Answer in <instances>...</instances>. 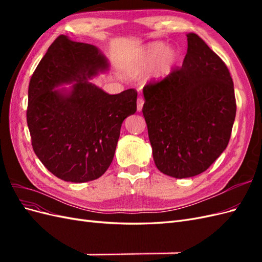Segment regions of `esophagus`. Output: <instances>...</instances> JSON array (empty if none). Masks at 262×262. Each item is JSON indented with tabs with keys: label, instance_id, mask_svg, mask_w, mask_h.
I'll return each mask as SVG.
<instances>
[{
	"label": "esophagus",
	"instance_id": "1",
	"mask_svg": "<svg viewBox=\"0 0 262 262\" xmlns=\"http://www.w3.org/2000/svg\"><path fill=\"white\" fill-rule=\"evenodd\" d=\"M143 105H144V99L142 97H139L138 100H137V109L138 112H141L142 108H143Z\"/></svg>",
	"mask_w": 262,
	"mask_h": 262
}]
</instances>
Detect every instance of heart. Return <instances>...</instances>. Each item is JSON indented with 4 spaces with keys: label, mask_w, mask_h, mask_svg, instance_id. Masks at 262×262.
Here are the masks:
<instances>
[{
    "label": "heart",
    "mask_w": 262,
    "mask_h": 262,
    "mask_svg": "<svg viewBox=\"0 0 262 262\" xmlns=\"http://www.w3.org/2000/svg\"><path fill=\"white\" fill-rule=\"evenodd\" d=\"M176 61L177 52L175 50L166 48L163 42H154L141 50L138 58L128 68V72L132 75H140L153 68L154 76L162 78L170 73Z\"/></svg>",
    "instance_id": "1"
}]
</instances>
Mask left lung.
I'll return each mask as SVG.
<instances>
[{
  "instance_id": "left-lung-1",
  "label": "left lung",
  "mask_w": 262,
  "mask_h": 262,
  "mask_svg": "<svg viewBox=\"0 0 262 262\" xmlns=\"http://www.w3.org/2000/svg\"><path fill=\"white\" fill-rule=\"evenodd\" d=\"M182 67L143 89L142 113L156 167L188 178L207 170L224 152L236 116L233 80L202 39L187 35Z\"/></svg>"
}]
</instances>
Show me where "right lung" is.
<instances>
[{
    "label": "right lung",
    "mask_w": 262,
    "mask_h": 262,
    "mask_svg": "<svg viewBox=\"0 0 262 262\" xmlns=\"http://www.w3.org/2000/svg\"><path fill=\"white\" fill-rule=\"evenodd\" d=\"M108 68L96 47L61 35L30 78L31 145L45 167L64 181L86 182L104 175L114 160L123 120L137 112L136 90L109 95L89 82ZM71 82L70 90L55 89Z\"/></svg>",
    "instance_id": "add662e5"
}]
</instances>
